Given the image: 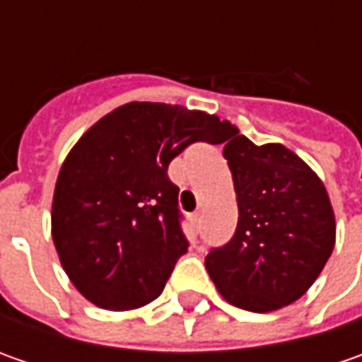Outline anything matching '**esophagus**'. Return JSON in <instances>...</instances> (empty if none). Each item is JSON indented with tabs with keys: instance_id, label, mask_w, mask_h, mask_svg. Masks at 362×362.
<instances>
[{
	"instance_id": "esophagus-1",
	"label": "esophagus",
	"mask_w": 362,
	"mask_h": 362,
	"mask_svg": "<svg viewBox=\"0 0 362 362\" xmlns=\"http://www.w3.org/2000/svg\"><path fill=\"white\" fill-rule=\"evenodd\" d=\"M189 219H191V223H193V228H195V230H199V228H202L203 216L199 214V211H197V214H191V217H189Z\"/></svg>"
}]
</instances>
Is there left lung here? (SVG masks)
Listing matches in <instances>:
<instances>
[{"mask_svg": "<svg viewBox=\"0 0 362 362\" xmlns=\"http://www.w3.org/2000/svg\"><path fill=\"white\" fill-rule=\"evenodd\" d=\"M223 146L238 228L211 247L207 272L230 304L272 313L298 300L334 247V214L318 175L284 145H254L235 127Z\"/></svg>", "mask_w": 362, "mask_h": 362, "instance_id": "8db88e82", "label": "left lung"}]
</instances>
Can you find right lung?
<instances>
[{"label": "right lung", "instance_id": "right-lung-1", "mask_svg": "<svg viewBox=\"0 0 362 362\" xmlns=\"http://www.w3.org/2000/svg\"><path fill=\"white\" fill-rule=\"evenodd\" d=\"M230 132L228 120L202 110L129 103L82 134L56 181L52 238L84 298L131 310L159 296L189 247L169 163Z\"/></svg>", "mask_w": 362, "mask_h": 362}]
</instances>
